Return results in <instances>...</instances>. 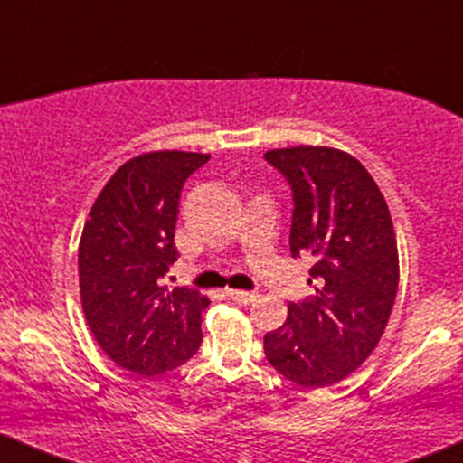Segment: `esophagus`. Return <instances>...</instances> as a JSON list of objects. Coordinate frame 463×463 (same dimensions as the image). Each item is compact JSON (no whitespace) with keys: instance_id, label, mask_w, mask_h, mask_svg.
Returning <instances> with one entry per match:
<instances>
[{"instance_id":"1","label":"esophagus","mask_w":463,"mask_h":463,"mask_svg":"<svg viewBox=\"0 0 463 463\" xmlns=\"http://www.w3.org/2000/svg\"><path fill=\"white\" fill-rule=\"evenodd\" d=\"M228 296H231V300L235 302H241V305H250V302H254L259 298L257 291H241V289H228L226 291Z\"/></svg>"}]
</instances>
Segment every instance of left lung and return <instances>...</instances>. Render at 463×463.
I'll list each match as a JSON object with an SVG mask.
<instances>
[{
  "instance_id": "8db88e82",
  "label": "left lung",
  "mask_w": 463,
  "mask_h": 463,
  "mask_svg": "<svg viewBox=\"0 0 463 463\" xmlns=\"http://www.w3.org/2000/svg\"><path fill=\"white\" fill-rule=\"evenodd\" d=\"M265 161L294 195L291 257L316 259V294L291 302L283 326L263 337L265 357L285 379L326 387L346 379L379 344L398 289V248L387 202L348 152L280 147Z\"/></svg>"
}]
</instances>
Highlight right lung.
Masks as SVG:
<instances>
[{
	"label": "right lung",
	"instance_id": "add662e5",
	"mask_svg": "<svg viewBox=\"0 0 463 463\" xmlns=\"http://www.w3.org/2000/svg\"><path fill=\"white\" fill-rule=\"evenodd\" d=\"M198 152H147L110 176L84 224L78 248L80 300L95 342L121 368L154 376L198 353L209 298L163 285L178 259V200Z\"/></svg>",
	"mask_w": 463,
	"mask_h": 463
}]
</instances>
